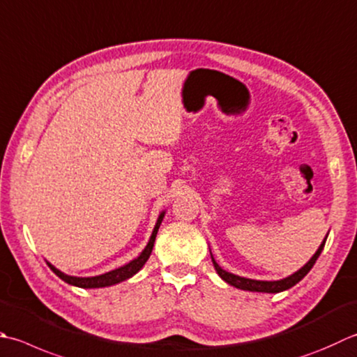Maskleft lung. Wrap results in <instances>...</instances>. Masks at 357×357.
Wrapping results in <instances>:
<instances>
[{"mask_svg":"<svg viewBox=\"0 0 357 357\" xmlns=\"http://www.w3.org/2000/svg\"><path fill=\"white\" fill-rule=\"evenodd\" d=\"M328 238V235L324 238L322 244H320L319 249L316 250V254H314L310 261L305 264V266L300 268L297 272H294V274H291L289 277H284L282 278V280H272V282H268V280H252V278H246V277H240V275H235L232 274V272H227L222 269L218 263L215 261V258L212 255V263L215 266V271L218 272V275L225 280L226 283L235 286V288L238 289H243V291H250V292H268V294H275V292H282V291H286L292 288V286L297 284L302 278L308 274V272L311 271V268L314 266V263L317 261V258L320 255V252L324 250V246H325V241Z\"/></svg>","mask_w":357,"mask_h":357,"instance_id":"1","label":"left lung"}]
</instances>
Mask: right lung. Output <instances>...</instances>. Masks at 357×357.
I'll use <instances>...</instances> for the list:
<instances>
[{
    "instance_id": "right-lung-1",
    "label": "right lung",
    "mask_w": 357,
    "mask_h": 357,
    "mask_svg": "<svg viewBox=\"0 0 357 357\" xmlns=\"http://www.w3.org/2000/svg\"><path fill=\"white\" fill-rule=\"evenodd\" d=\"M164 215H165V211H162V212L159 213L158 221H156V225H155V229H153L150 240H149V243H146V246H145V249L142 250V252L139 254V257L135 258V260H131L130 263L123 264V266H121V268L113 269V271H109V272H105V274L96 275V277H74V275H68V274H65V272H61L60 269L55 268L54 264H51L49 261H46L47 266L51 268V271L54 272V274L57 275V277H60L63 282H66L68 284L77 286V288H85V289L105 288V286H113V284H117V283H121L123 280H128V278H131L132 275L137 274V272L144 268V264L150 258L153 246H155V240H156L159 226H160V222H162V220H164Z\"/></svg>"
}]
</instances>
